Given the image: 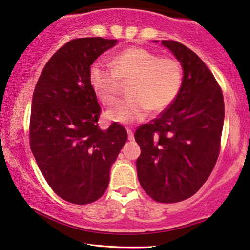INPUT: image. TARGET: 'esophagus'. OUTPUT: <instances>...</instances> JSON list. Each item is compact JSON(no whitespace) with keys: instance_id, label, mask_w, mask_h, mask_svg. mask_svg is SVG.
Segmentation results:
<instances>
[{"instance_id":"obj_1","label":"esophagus","mask_w":250,"mask_h":250,"mask_svg":"<svg viewBox=\"0 0 250 250\" xmlns=\"http://www.w3.org/2000/svg\"><path fill=\"white\" fill-rule=\"evenodd\" d=\"M126 132H128V138L129 140H133V131L131 129H126Z\"/></svg>"}]
</instances>
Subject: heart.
Returning <instances> with one entry per match:
<instances>
[{
  "mask_svg": "<svg viewBox=\"0 0 250 250\" xmlns=\"http://www.w3.org/2000/svg\"><path fill=\"white\" fill-rule=\"evenodd\" d=\"M111 66L112 69L102 62L93 63L89 77L91 86L105 105L116 101L122 82L129 81L130 96L117 102L106 113L113 121L128 124L144 120L150 110L160 113L175 104L181 92L184 72L176 58L130 46L113 55Z\"/></svg>",
  "mask_w": 250,
  "mask_h": 250,
  "instance_id": "b5f03b06",
  "label": "heart"
}]
</instances>
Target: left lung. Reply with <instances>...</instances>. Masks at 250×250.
Returning a JSON list of instances; mask_svg holds the SVG:
<instances>
[{
	"label": "left lung",
	"instance_id": "8db88e82",
	"mask_svg": "<svg viewBox=\"0 0 250 250\" xmlns=\"http://www.w3.org/2000/svg\"><path fill=\"white\" fill-rule=\"evenodd\" d=\"M184 69L181 92L170 108L140 125L138 179L153 200L188 199L210 176L220 152L225 104L220 85L198 55L180 42L164 40Z\"/></svg>",
	"mask_w": 250,
	"mask_h": 250
}]
</instances>
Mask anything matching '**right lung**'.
Listing matches in <instances>:
<instances>
[{
  "label": "right lung",
  "instance_id": "1",
  "mask_svg": "<svg viewBox=\"0 0 250 250\" xmlns=\"http://www.w3.org/2000/svg\"><path fill=\"white\" fill-rule=\"evenodd\" d=\"M117 40L80 38L61 46L46 62L34 88L30 146L39 169L59 197L86 205L104 196L110 168L128 139L124 125H98L101 106L90 69Z\"/></svg>",
  "mask_w": 250,
  "mask_h": 250
}]
</instances>
